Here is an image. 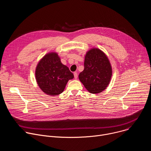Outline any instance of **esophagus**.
I'll return each mask as SVG.
<instances>
[{"label": "esophagus", "instance_id": "1", "mask_svg": "<svg viewBox=\"0 0 151 151\" xmlns=\"http://www.w3.org/2000/svg\"><path fill=\"white\" fill-rule=\"evenodd\" d=\"M73 75H74L75 78V79H77V78H78V73H77L76 72H75L73 73Z\"/></svg>", "mask_w": 151, "mask_h": 151}]
</instances>
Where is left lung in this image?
<instances>
[{
    "label": "left lung",
    "instance_id": "1",
    "mask_svg": "<svg viewBox=\"0 0 151 151\" xmlns=\"http://www.w3.org/2000/svg\"><path fill=\"white\" fill-rule=\"evenodd\" d=\"M112 75L109 60L101 50L93 48L85 56L84 69L79 79L90 93L98 94L109 85Z\"/></svg>",
    "mask_w": 151,
    "mask_h": 151
}]
</instances>
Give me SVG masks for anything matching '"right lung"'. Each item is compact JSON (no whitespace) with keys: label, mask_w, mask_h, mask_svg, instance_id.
<instances>
[{"label":"right lung","mask_w":151,"mask_h":151,"mask_svg":"<svg viewBox=\"0 0 151 151\" xmlns=\"http://www.w3.org/2000/svg\"><path fill=\"white\" fill-rule=\"evenodd\" d=\"M35 76L40 90L49 96L62 93L70 79L74 78L68 67L64 65L58 54L51 52L43 57L37 64Z\"/></svg>","instance_id":"add662e5"}]
</instances>
